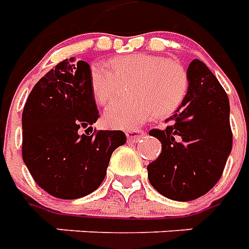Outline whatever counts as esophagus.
<instances>
[{"label":"esophagus","instance_id":"obj_1","mask_svg":"<svg viewBox=\"0 0 249 249\" xmlns=\"http://www.w3.org/2000/svg\"><path fill=\"white\" fill-rule=\"evenodd\" d=\"M141 136H144V130L141 129H130L126 130V137H128V141L130 142H135L140 139Z\"/></svg>","mask_w":249,"mask_h":249}]
</instances>
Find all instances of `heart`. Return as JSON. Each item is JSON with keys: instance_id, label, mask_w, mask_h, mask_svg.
<instances>
[{"instance_id": "b5f03b06", "label": "heart", "mask_w": 249, "mask_h": 249, "mask_svg": "<svg viewBox=\"0 0 249 249\" xmlns=\"http://www.w3.org/2000/svg\"><path fill=\"white\" fill-rule=\"evenodd\" d=\"M112 71L93 64L89 85L100 105L110 103L120 92V81L132 80L126 100L109 105L104 121L119 129H132L146 120L164 119L178 112L189 92V77L181 64L165 57L136 53L113 58Z\"/></svg>"}]
</instances>
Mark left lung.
Listing matches in <instances>:
<instances>
[{
    "label": "left lung",
    "mask_w": 249,
    "mask_h": 249,
    "mask_svg": "<svg viewBox=\"0 0 249 249\" xmlns=\"http://www.w3.org/2000/svg\"><path fill=\"white\" fill-rule=\"evenodd\" d=\"M189 92L165 129H151L161 153L148 165L149 181L162 196L189 201L219 181L232 149L228 96L200 60L188 66Z\"/></svg>",
    "instance_id": "obj_1"
}]
</instances>
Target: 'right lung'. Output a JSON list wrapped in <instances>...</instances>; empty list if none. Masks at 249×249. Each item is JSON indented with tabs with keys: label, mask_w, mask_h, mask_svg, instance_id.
Listing matches in <instances>:
<instances>
[{
	"label": "right lung",
	"mask_w": 249,
	"mask_h": 249,
	"mask_svg": "<svg viewBox=\"0 0 249 249\" xmlns=\"http://www.w3.org/2000/svg\"><path fill=\"white\" fill-rule=\"evenodd\" d=\"M89 69L82 60L58 62L33 87L22 112L24 162L38 187L65 200L96 191L126 141L123 130L93 132L100 114Z\"/></svg>",
	"instance_id": "obj_1"
}]
</instances>
